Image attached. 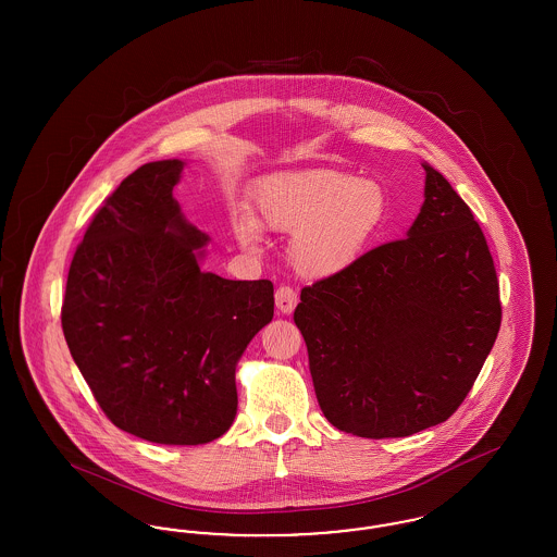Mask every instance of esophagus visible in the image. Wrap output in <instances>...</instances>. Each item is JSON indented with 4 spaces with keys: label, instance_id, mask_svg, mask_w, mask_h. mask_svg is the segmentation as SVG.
<instances>
[{
    "label": "esophagus",
    "instance_id": "obj_1",
    "mask_svg": "<svg viewBox=\"0 0 557 557\" xmlns=\"http://www.w3.org/2000/svg\"><path fill=\"white\" fill-rule=\"evenodd\" d=\"M296 302H298V296H296V292L292 290L290 286H280L275 290V307L282 315H290Z\"/></svg>",
    "mask_w": 557,
    "mask_h": 557
}]
</instances>
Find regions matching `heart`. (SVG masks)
<instances>
[{"label":"heart","instance_id":"b5f03b06","mask_svg":"<svg viewBox=\"0 0 557 557\" xmlns=\"http://www.w3.org/2000/svg\"><path fill=\"white\" fill-rule=\"evenodd\" d=\"M259 221L239 214L236 238L255 250L261 226L292 234L288 257L309 280L332 277L352 265L388 223V194L375 180H357L338 169L273 173L255 194Z\"/></svg>","mask_w":557,"mask_h":557}]
</instances>
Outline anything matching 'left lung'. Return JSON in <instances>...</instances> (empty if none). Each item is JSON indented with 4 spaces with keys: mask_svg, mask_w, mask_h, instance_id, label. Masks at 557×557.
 Returning a JSON list of instances; mask_svg holds the SVG:
<instances>
[{
    "mask_svg": "<svg viewBox=\"0 0 557 557\" xmlns=\"http://www.w3.org/2000/svg\"><path fill=\"white\" fill-rule=\"evenodd\" d=\"M407 238L302 288L294 311L319 407L363 438L411 436L449 420L502 325L499 282L470 207L428 162Z\"/></svg>",
    "mask_w": 557,
    "mask_h": 557,
    "instance_id": "1",
    "label": "left lung"
}]
</instances>
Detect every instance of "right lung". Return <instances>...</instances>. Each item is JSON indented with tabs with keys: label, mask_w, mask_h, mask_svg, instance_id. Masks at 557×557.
I'll list each match as a JSON object with an SVG mask.
<instances>
[{
	"label": "right lung",
	"mask_w": 557,
	"mask_h": 557,
	"mask_svg": "<svg viewBox=\"0 0 557 557\" xmlns=\"http://www.w3.org/2000/svg\"><path fill=\"white\" fill-rule=\"evenodd\" d=\"M186 162H146L96 212L69 269L62 330L108 420L159 445H205L238 411L236 366L273 318L269 280L202 271L209 236L173 187Z\"/></svg>",
	"instance_id": "obj_1"
}]
</instances>
